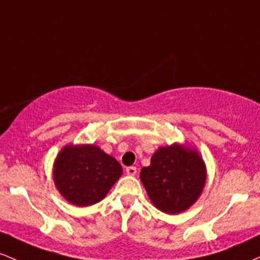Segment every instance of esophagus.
<instances>
[{
	"label": "esophagus",
	"instance_id": "obj_1",
	"mask_svg": "<svg viewBox=\"0 0 260 260\" xmlns=\"http://www.w3.org/2000/svg\"><path fill=\"white\" fill-rule=\"evenodd\" d=\"M136 173H138V169H136V167H134V166H131V167L126 168L127 176H135Z\"/></svg>",
	"mask_w": 260,
	"mask_h": 260
}]
</instances>
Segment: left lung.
Listing matches in <instances>:
<instances>
[{
  "label": "left lung",
  "mask_w": 260,
  "mask_h": 260,
  "mask_svg": "<svg viewBox=\"0 0 260 260\" xmlns=\"http://www.w3.org/2000/svg\"><path fill=\"white\" fill-rule=\"evenodd\" d=\"M140 179L153 205L174 215L190 208L203 193L206 167L197 150L173 144L153 153Z\"/></svg>",
  "instance_id": "obj_1"
}]
</instances>
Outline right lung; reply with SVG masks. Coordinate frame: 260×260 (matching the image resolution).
I'll list each match as a JSON object with an SVG mask.
<instances>
[{
	"instance_id": "1",
	"label": "right lung",
	"mask_w": 260,
	"mask_h": 260,
	"mask_svg": "<svg viewBox=\"0 0 260 260\" xmlns=\"http://www.w3.org/2000/svg\"><path fill=\"white\" fill-rule=\"evenodd\" d=\"M121 173L120 163L95 145L65 146L52 169L57 190L80 208L99 203Z\"/></svg>"
}]
</instances>
